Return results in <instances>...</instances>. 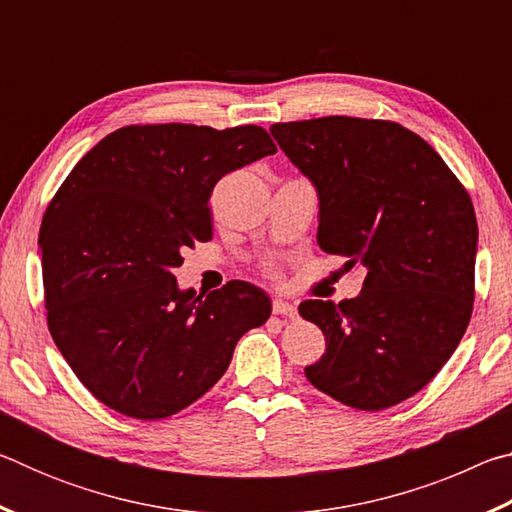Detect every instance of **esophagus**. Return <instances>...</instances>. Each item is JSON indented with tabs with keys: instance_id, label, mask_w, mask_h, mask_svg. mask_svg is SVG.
<instances>
[{
	"instance_id": "obj_1",
	"label": "esophagus",
	"mask_w": 512,
	"mask_h": 512,
	"mask_svg": "<svg viewBox=\"0 0 512 512\" xmlns=\"http://www.w3.org/2000/svg\"><path fill=\"white\" fill-rule=\"evenodd\" d=\"M273 314H275V316H282V318H289V320H296V318H298L296 307H293L291 302L282 300V298L273 300Z\"/></svg>"
}]
</instances>
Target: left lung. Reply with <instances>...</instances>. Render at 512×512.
Here are the masks:
<instances>
[{
	"instance_id": "left-lung-1",
	"label": "left lung",
	"mask_w": 512,
	"mask_h": 512,
	"mask_svg": "<svg viewBox=\"0 0 512 512\" xmlns=\"http://www.w3.org/2000/svg\"><path fill=\"white\" fill-rule=\"evenodd\" d=\"M318 192V246L363 266L357 298L305 300L325 334L305 368L318 391L381 411L422 391L461 343L474 302L476 228L465 187L431 146L395 121L318 117L273 124Z\"/></svg>"
}]
</instances>
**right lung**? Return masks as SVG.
I'll return each mask as SVG.
<instances>
[{"instance_id":"1","label":"right lung","mask_w":512,"mask_h":512,"mask_svg":"<svg viewBox=\"0 0 512 512\" xmlns=\"http://www.w3.org/2000/svg\"><path fill=\"white\" fill-rule=\"evenodd\" d=\"M277 149L259 126H124L90 149L40 225L47 325L81 384L112 411L162 420L223 377L271 300L232 280L180 291L183 250L212 239L225 173Z\"/></svg>"}]
</instances>
